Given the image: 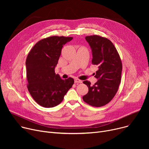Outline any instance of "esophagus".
I'll list each match as a JSON object with an SVG mask.
<instances>
[{"mask_svg":"<svg viewBox=\"0 0 149 149\" xmlns=\"http://www.w3.org/2000/svg\"><path fill=\"white\" fill-rule=\"evenodd\" d=\"M74 82L75 83H83V81L82 80H80L79 79H75L74 80Z\"/></svg>","mask_w":149,"mask_h":149,"instance_id":"esophagus-1","label":"esophagus"}]
</instances>
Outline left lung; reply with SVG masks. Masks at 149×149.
<instances>
[{"mask_svg": "<svg viewBox=\"0 0 149 149\" xmlns=\"http://www.w3.org/2000/svg\"><path fill=\"white\" fill-rule=\"evenodd\" d=\"M92 54V63L98 66L95 77L98 81L91 86L87 80L83 83L89 88L83 97L86 103L95 107L106 105L112 100L121 82L122 63L115 47L109 39L94 35L85 37Z\"/></svg>", "mask_w": 149, "mask_h": 149, "instance_id": "8db88e82", "label": "left lung"}]
</instances>
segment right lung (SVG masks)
Listing matches in <instances>:
<instances>
[{
	"label": "right lung",
	"mask_w": 149,
	"mask_h": 149,
	"mask_svg": "<svg viewBox=\"0 0 149 149\" xmlns=\"http://www.w3.org/2000/svg\"><path fill=\"white\" fill-rule=\"evenodd\" d=\"M72 37L52 36L38 41L26 60L28 89L33 99L45 107L59 104L74 83L72 78L61 79L55 73L61 49Z\"/></svg>",
	"instance_id": "obj_1"
}]
</instances>
